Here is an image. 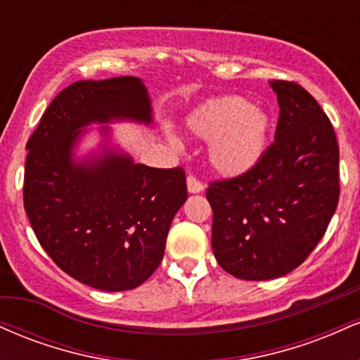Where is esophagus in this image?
<instances>
[{"instance_id":"34e87169","label":"esophagus","mask_w":360,"mask_h":360,"mask_svg":"<svg viewBox=\"0 0 360 360\" xmlns=\"http://www.w3.org/2000/svg\"><path fill=\"white\" fill-rule=\"evenodd\" d=\"M186 184H188V191L191 194H198V193L205 191V184L201 183V181H198L194 176H188V179H186Z\"/></svg>"}]
</instances>
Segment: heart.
<instances>
[{"instance_id":"obj_1","label":"heart","mask_w":360,"mask_h":360,"mask_svg":"<svg viewBox=\"0 0 360 360\" xmlns=\"http://www.w3.org/2000/svg\"><path fill=\"white\" fill-rule=\"evenodd\" d=\"M189 131L208 141L210 166L223 177L247 174L269 147L272 122L259 106L226 94L198 106L186 120Z\"/></svg>"}]
</instances>
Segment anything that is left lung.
<instances>
[{
  "label": "left lung",
  "instance_id": "8db88e82",
  "mask_svg": "<svg viewBox=\"0 0 360 360\" xmlns=\"http://www.w3.org/2000/svg\"><path fill=\"white\" fill-rule=\"evenodd\" d=\"M278 94L274 143L247 174L206 189L212 247L229 274L281 278L304 262L338 205V143L315 98L296 82L271 81Z\"/></svg>",
  "mask_w": 360,
  "mask_h": 360
}]
</instances>
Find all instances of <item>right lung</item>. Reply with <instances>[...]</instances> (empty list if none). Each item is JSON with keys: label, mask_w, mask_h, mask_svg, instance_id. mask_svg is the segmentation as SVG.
Segmentation results:
<instances>
[{"label": "right lung", "mask_w": 360, "mask_h": 360, "mask_svg": "<svg viewBox=\"0 0 360 360\" xmlns=\"http://www.w3.org/2000/svg\"><path fill=\"white\" fill-rule=\"evenodd\" d=\"M113 122L154 123L142 79L77 81L60 91L27 143L23 203L62 271L101 291H127L159 267L188 191L181 167L143 166L111 146ZM89 124L103 125L102 143L77 160Z\"/></svg>", "instance_id": "add662e5"}]
</instances>
